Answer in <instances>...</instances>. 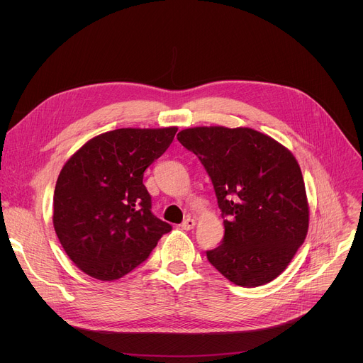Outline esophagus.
Masks as SVG:
<instances>
[{"label": "esophagus", "instance_id": "obj_1", "mask_svg": "<svg viewBox=\"0 0 363 363\" xmlns=\"http://www.w3.org/2000/svg\"><path fill=\"white\" fill-rule=\"evenodd\" d=\"M194 227H195V220L191 218V217H188V218L181 224V228H182V230H192Z\"/></svg>", "mask_w": 363, "mask_h": 363}]
</instances>
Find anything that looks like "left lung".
Segmentation results:
<instances>
[{"label":"left lung","mask_w":363,"mask_h":363,"mask_svg":"<svg viewBox=\"0 0 363 363\" xmlns=\"http://www.w3.org/2000/svg\"><path fill=\"white\" fill-rule=\"evenodd\" d=\"M178 140L208 172L224 218L208 262L230 281L257 287L279 277L308 230V203L293 153L250 128L198 126Z\"/></svg>","instance_id":"left-lung-1"}]
</instances>
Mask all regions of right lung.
Masks as SVG:
<instances>
[{
	"mask_svg": "<svg viewBox=\"0 0 363 363\" xmlns=\"http://www.w3.org/2000/svg\"><path fill=\"white\" fill-rule=\"evenodd\" d=\"M177 130H111L87 140L65 164L53 196V225L83 273L118 280L172 230L152 214L143 172L169 147Z\"/></svg>",
	"mask_w": 363,
	"mask_h": 363,
	"instance_id": "right-lung-1",
	"label": "right lung"
}]
</instances>
